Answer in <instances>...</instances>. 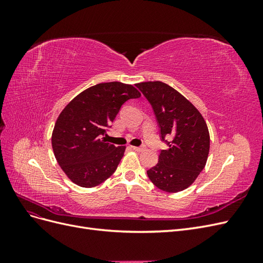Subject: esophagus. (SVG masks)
<instances>
[{
	"label": "esophagus",
	"mask_w": 263,
	"mask_h": 263,
	"mask_svg": "<svg viewBox=\"0 0 263 263\" xmlns=\"http://www.w3.org/2000/svg\"><path fill=\"white\" fill-rule=\"evenodd\" d=\"M132 148L135 150V151H138V153H140V151H144L146 149L145 146H140V147H136V146H132Z\"/></svg>",
	"instance_id": "34e87169"
}]
</instances>
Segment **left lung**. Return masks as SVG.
<instances>
[{
	"mask_svg": "<svg viewBox=\"0 0 263 263\" xmlns=\"http://www.w3.org/2000/svg\"><path fill=\"white\" fill-rule=\"evenodd\" d=\"M153 106L161 138L173 137L161 150L158 163L147 171L150 181L164 192L177 193L193 184L210 153V133L198 109L172 86L161 81L137 83Z\"/></svg>",
	"mask_w": 263,
	"mask_h": 263,
	"instance_id": "left-lung-1",
	"label": "left lung"
}]
</instances>
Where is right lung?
<instances>
[{
    "instance_id": "1",
    "label": "right lung",
    "mask_w": 263,
    "mask_h": 263,
    "mask_svg": "<svg viewBox=\"0 0 263 263\" xmlns=\"http://www.w3.org/2000/svg\"><path fill=\"white\" fill-rule=\"evenodd\" d=\"M140 95L132 84L99 83L78 94L62 109L51 145L55 160L74 184L94 187L115 172L126 147H115L102 136L124 103Z\"/></svg>"
}]
</instances>
